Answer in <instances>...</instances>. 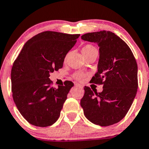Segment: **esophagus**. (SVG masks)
Returning a JSON list of instances; mask_svg holds the SVG:
<instances>
[{
  "instance_id": "1",
  "label": "esophagus",
  "mask_w": 149,
  "mask_h": 149,
  "mask_svg": "<svg viewBox=\"0 0 149 149\" xmlns=\"http://www.w3.org/2000/svg\"><path fill=\"white\" fill-rule=\"evenodd\" d=\"M75 86L77 87H79V88H80V89L83 88V86H82V85H80V84H75Z\"/></svg>"
}]
</instances>
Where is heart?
Wrapping results in <instances>:
<instances>
[{
	"label": "heart",
	"instance_id": "heart-1",
	"mask_svg": "<svg viewBox=\"0 0 149 149\" xmlns=\"http://www.w3.org/2000/svg\"><path fill=\"white\" fill-rule=\"evenodd\" d=\"M95 49H96V48H95L94 46H93L92 45H89H89L85 46L83 48H82V54H83V55H85L86 54H87V53L92 52V51H94V50H95ZM67 56H68V55H67V57H66L65 59H67ZM83 77H84V74L80 72H78V73H75V75H74V78H76V80H82Z\"/></svg>",
	"mask_w": 149,
	"mask_h": 149
}]
</instances>
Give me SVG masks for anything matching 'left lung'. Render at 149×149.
Instances as JSON below:
<instances>
[{"label":"left lung","instance_id":"8db88e82","mask_svg":"<svg viewBox=\"0 0 149 149\" xmlns=\"http://www.w3.org/2000/svg\"><path fill=\"white\" fill-rule=\"evenodd\" d=\"M81 39L99 47L98 71L91 81L103 84V89L97 93L84 87L80 105L91 122L111 126L126 116L135 99L138 88L137 62L126 43L112 32L86 33Z\"/></svg>","mask_w":149,"mask_h":149}]
</instances>
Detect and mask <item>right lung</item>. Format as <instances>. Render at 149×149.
I'll return each mask as SVG.
<instances>
[{
	"instance_id": "1",
	"label": "right lung",
	"mask_w": 149,
	"mask_h": 149,
	"mask_svg": "<svg viewBox=\"0 0 149 149\" xmlns=\"http://www.w3.org/2000/svg\"><path fill=\"white\" fill-rule=\"evenodd\" d=\"M79 34L46 31L24 44L11 71L13 100L19 112L32 125H53L73 87L71 81L57 88L51 87L50 73L63 67L66 55L73 47Z\"/></svg>"
}]
</instances>
